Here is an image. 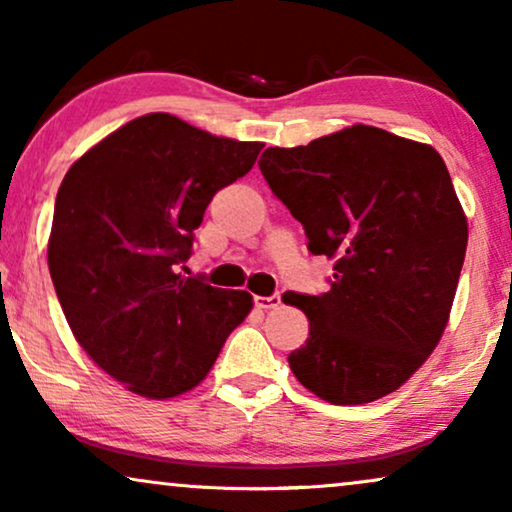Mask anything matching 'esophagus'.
<instances>
[{
    "label": "esophagus",
    "instance_id": "1",
    "mask_svg": "<svg viewBox=\"0 0 512 512\" xmlns=\"http://www.w3.org/2000/svg\"><path fill=\"white\" fill-rule=\"evenodd\" d=\"M279 303H282V296H279V293H275V296H256L254 298V305L258 307V310H275V307H279Z\"/></svg>",
    "mask_w": 512,
    "mask_h": 512
}]
</instances>
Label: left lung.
<instances>
[{
  "mask_svg": "<svg viewBox=\"0 0 512 512\" xmlns=\"http://www.w3.org/2000/svg\"><path fill=\"white\" fill-rule=\"evenodd\" d=\"M258 167L303 223L307 249L333 261L326 293L282 296L310 321L289 354L293 375L333 405L396 391L443 338L466 256L468 221L440 153L356 123L270 146Z\"/></svg>",
  "mask_w": 512,
  "mask_h": 512,
  "instance_id": "obj_1",
  "label": "left lung"
}]
</instances>
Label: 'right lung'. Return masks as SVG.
I'll return each instance as SVG.
<instances>
[{
  "mask_svg": "<svg viewBox=\"0 0 512 512\" xmlns=\"http://www.w3.org/2000/svg\"><path fill=\"white\" fill-rule=\"evenodd\" d=\"M263 146L146 114L62 179L48 237L55 293L83 352L132 394L165 401L198 387L254 307L251 293L177 265L214 193L244 177Z\"/></svg>",
  "mask_w": 512,
  "mask_h": 512,
  "instance_id": "right-lung-1",
  "label": "right lung"
}]
</instances>
